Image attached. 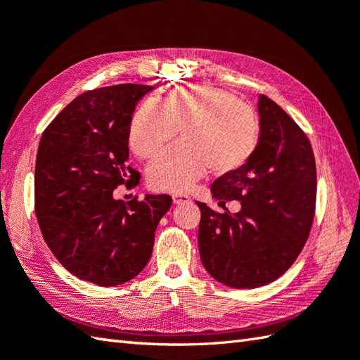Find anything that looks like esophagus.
I'll use <instances>...</instances> for the list:
<instances>
[{
    "instance_id": "obj_1",
    "label": "esophagus",
    "mask_w": 360,
    "mask_h": 360,
    "mask_svg": "<svg viewBox=\"0 0 360 360\" xmlns=\"http://www.w3.org/2000/svg\"><path fill=\"white\" fill-rule=\"evenodd\" d=\"M172 198L174 204H186L190 201V196L186 193H174Z\"/></svg>"
}]
</instances>
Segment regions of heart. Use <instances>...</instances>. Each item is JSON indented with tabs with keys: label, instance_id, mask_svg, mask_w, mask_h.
<instances>
[{
	"label": "heart",
	"instance_id": "1",
	"mask_svg": "<svg viewBox=\"0 0 360 360\" xmlns=\"http://www.w3.org/2000/svg\"><path fill=\"white\" fill-rule=\"evenodd\" d=\"M178 129L182 142L150 164L147 179L159 192H184L209 170L227 174L248 162L255 150L258 122L252 106L229 91L207 85L178 86L145 102L133 112L129 147L150 159L170 143Z\"/></svg>",
	"mask_w": 360,
	"mask_h": 360
}]
</instances>
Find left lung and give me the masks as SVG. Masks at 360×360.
<instances>
[{"mask_svg": "<svg viewBox=\"0 0 360 360\" xmlns=\"http://www.w3.org/2000/svg\"><path fill=\"white\" fill-rule=\"evenodd\" d=\"M258 114L259 137L248 162L212 184L215 200L240 201L241 210L218 213L196 202L201 262L235 289L281 277L300 255L316 212V159L307 134L269 97L259 96Z\"/></svg>", "mask_w": 360, "mask_h": 360, "instance_id": "1", "label": "left lung"}]
</instances>
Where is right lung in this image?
Masks as SVG:
<instances>
[{
    "label": "right lung",
    "mask_w": 360,
    "mask_h": 360,
    "mask_svg": "<svg viewBox=\"0 0 360 360\" xmlns=\"http://www.w3.org/2000/svg\"><path fill=\"white\" fill-rule=\"evenodd\" d=\"M153 86H105L83 93L44 129L35 162V213L43 238L66 271L98 286L134 278L153 252L168 195L116 200L139 173L127 165L128 129Z\"/></svg>",
    "instance_id": "obj_1"
}]
</instances>
